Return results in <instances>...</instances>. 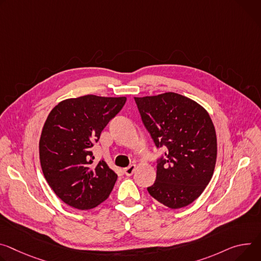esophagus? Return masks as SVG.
Returning a JSON list of instances; mask_svg holds the SVG:
<instances>
[{"label":"esophagus","instance_id":"34e87169","mask_svg":"<svg viewBox=\"0 0 261 261\" xmlns=\"http://www.w3.org/2000/svg\"><path fill=\"white\" fill-rule=\"evenodd\" d=\"M135 170H136V165H135V164H131L130 167H128V168H126V169L124 170V172H125V174H126L127 176H131V175L134 173Z\"/></svg>","mask_w":261,"mask_h":261}]
</instances>
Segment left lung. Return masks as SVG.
<instances>
[{
	"label": "left lung",
	"instance_id": "8db88e82",
	"mask_svg": "<svg viewBox=\"0 0 261 261\" xmlns=\"http://www.w3.org/2000/svg\"><path fill=\"white\" fill-rule=\"evenodd\" d=\"M134 100L156 147L165 148L149 194L172 209L192 204L211 180L217 162V134L208 112L176 92Z\"/></svg>",
	"mask_w": 261,
	"mask_h": 261
}]
</instances>
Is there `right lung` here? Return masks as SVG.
Masks as SVG:
<instances>
[{"label": "right lung", "instance_id": "1", "mask_svg": "<svg viewBox=\"0 0 261 261\" xmlns=\"http://www.w3.org/2000/svg\"><path fill=\"white\" fill-rule=\"evenodd\" d=\"M126 100L86 94L61 101L46 117L39 139L40 165L65 204L87 210L109 197L117 175L104 160L92 165L91 148Z\"/></svg>", "mask_w": 261, "mask_h": 261}]
</instances>
